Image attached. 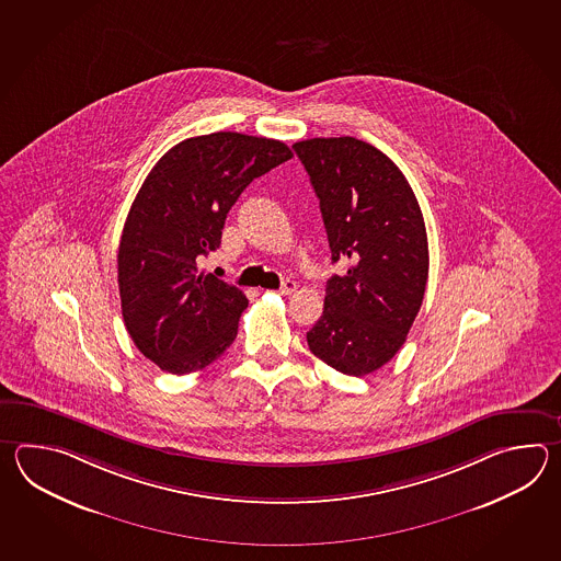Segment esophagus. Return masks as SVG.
Returning a JSON list of instances; mask_svg holds the SVG:
<instances>
[{
  "label": "esophagus",
  "mask_w": 561,
  "mask_h": 561,
  "mask_svg": "<svg viewBox=\"0 0 561 561\" xmlns=\"http://www.w3.org/2000/svg\"><path fill=\"white\" fill-rule=\"evenodd\" d=\"M295 290H297V283L290 280V278H286V280H283L280 288H278V295H293Z\"/></svg>",
  "instance_id": "obj_1"
}]
</instances>
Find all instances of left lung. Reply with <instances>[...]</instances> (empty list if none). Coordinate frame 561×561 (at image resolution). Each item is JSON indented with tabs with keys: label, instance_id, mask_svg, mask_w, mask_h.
<instances>
[{
	"label": "left lung",
	"instance_id": "left-lung-1",
	"mask_svg": "<svg viewBox=\"0 0 561 561\" xmlns=\"http://www.w3.org/2000/svg\"><path fill=\"white\" fill-rule=\"evenodd\" d=\"M321 201L333 263L321 319L307 333L310 353L363 377L403 346L417 317L430 247L417 198L403 172L375 146L351 138H310L295 146Z\"/></svg>",
	"mask_w": 561,
	"mask_h": 561
}]
</instances>
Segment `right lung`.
Segmentation results:
<instances>
[{
  "label": "right lung",
  "instance_id": "right-lung-1",
  "mask_svg": "<svg viewBox=\"0 0 561 561\" xmlns=\"http://www.w3.org/2000/svg\"><path fill=\"white\" fill-rule=\"evenodd\" d=\"M288 158L280 140L215 131L170 148L144 180L119 239V300L134 345L160 369H204L237 339L249 300L198 263L242 191Z\"/></svg>",
  "mask_w": 561,
  "mask_h": 561
}]
</instances>
